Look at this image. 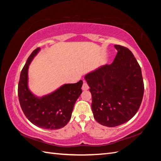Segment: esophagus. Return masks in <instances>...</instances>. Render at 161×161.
Here are the masks:
<instances>
[{
    "mask_svg": "<svg viewBox=\"0 0 161 161\" xmlns=\"http://www.w3.org/2000/svg\"><path fill=\"white\" fill-rule=\"evenodd\" d=\"M88 88H89V86H88V85L86 82H84L83 85H82V87H81V89L83 91H86L88 90Z\"/></svg>",
    "mask_w": 161,
    "mask_h": 161,
    "instance_id": "1",
    "label": "esophagus"
}]
</instances>
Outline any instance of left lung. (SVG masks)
<instances>
[{
    "label": "left lung",
    "mask_w": 161,
    "mask_h": 161,
    "mask_svg": "<svg viewBox=\"0 0 161 161\" xmlns=\"http://www.w3.org/2000/svg\"><path fill=\"white\" fill-rule=\"evenodd\" d=\"M117 54L111 64L99 68L85 76L92 95L94 118L100 124L114 127L136 115L144 94L141 68L127 47L115 45Z\"/></svg>",
    "instance_id": "8db88e82"
}]
</instances>
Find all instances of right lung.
Wrapping results in <instances>:
<instances>
[{"mask_svg": "<svg viewBox=\"0 0 161 161\" xmlns=\"http://www.w3.org/2000/svg\"><path fill=\"white\" fill-rule=\"evenodd\" d=\"M40 50L30 54L20 75L18 95L24 114L33 125L46 129H58L69 122L75 102L81 95L83 81L67 84L53 93L41 98L34 95L28 87L29 65Z\"/></svg>", "mask_w": 161, "mask_h": 161, "instance_id": "obj_1", "label": "right lung"}]
</instances>
